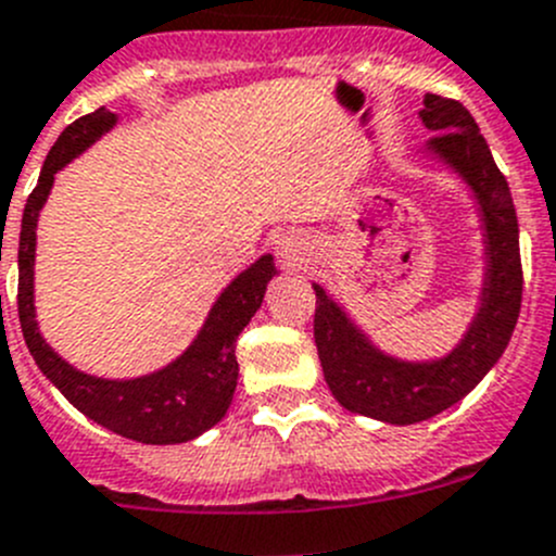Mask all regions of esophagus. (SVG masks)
<instances>
[{"mask_svg": "<svg viewBox=\"0 0 556 556\" xmlns=\"http://www.w3.org/2000/svg\"><path fill=\"white\" fill-rule=\"evenodd\" d=\"M274 252H277V261L282 268H301L306 263L309 247H306V241L301 239V236L285 233L282 239L277 241V247H274Z\"/></svg>", "mask_w": 556, "mask_h": 556, "instance_id": "34e87169", "label": "esophagus"}]
</instances>
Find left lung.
Masks as SVG:
<instances>
[{
  "label": "left lung",
  "instance_id": "left-lung-1",
  "mask_svg": "<svg viewBox=\"0 0 556 556\" xmlns=\"http://www.w3.org/2000/svg\"><path fill=\"white\" fill-rule=\"evenodd\" d=\"M418 113L427 129L438 132L429 138V152L472 187L486 228V282L467 337L454 353L432 364L396 361L371 348L331 295L315 285V344L328 388L350 413L399 427L434 418L483 380L508 348L525 285L514 198L476 118L462 102L432 91L424 94Z\"/></svg>",
  "mask_w": 556,
  "mask_h": 556
}]
</instances>
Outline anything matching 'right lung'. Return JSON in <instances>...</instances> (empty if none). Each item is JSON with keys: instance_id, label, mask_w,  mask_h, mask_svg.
I'll list each match as a JSON object with an SVG mask.
<instances>
[{"instance_id": "right-lung-1", "label": "right lung", "mask_w": 556, "mask_h": 556, "mask_svg": "<svg viewBox=\"0 0 556 556\" xmlns=\"http://www.w3.org/2000/svg\"><path fill=\"white\" fill-rule=\"evenodd\" d=\"M116 124V113L97 108L75 118L48 152L37 187L31 190L21 219L18 241V320L26 348L42 375L64 393L73 407L100 427L149 445H174L195 440L225 418L239 380L236 342L247 323L261 309L268 279L277 277L271 255H263L233 279L208 312L195 342L185 355L154 375L138 380H102L73 369L59 358L37 331L35 320V230L37 214L53 187V174L78 157L86 147Z\"/></svg>"}]
</instances>
